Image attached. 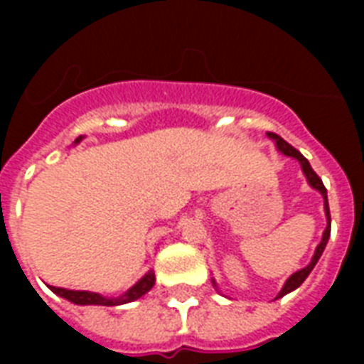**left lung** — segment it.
Wrapping results in <instances>:
<instances>
[{"label":"left lung","mask_w":364,"mask_h":364,"mask_svg":"<svg viewBox=\"0 0 364 364\" xmlns=\"http://www.w3.org/2000/svg\"><path fill=\"white\" fill-rule=\"evenodd\" d=\"M268 137H270L272 141L276 143V149L279 151V153H283L285 156H291V159H294L296 162L300 164V168H302V173L306 176V181H308V185H310L311 188H316L317 193L321 194L323 196V208H325V217H327V227H325V232H323V238L321 242H319V245L316 247V253H314V257H311V260L308 262V264L304 266V268H300L299 272H294L293 276L289 277L287 282L283 283L282 291L277 293L276 299H282V296H285V294L293 293L294 289H299L302 283H304V279L308 276H310V272L314 270V266L317 264V260L321 259L323 251H325V247H327V242L328 238H331V211H328V200H327V188H325V185H323V181L319 179V176H317L316 171L311 170L310 162L302 156V154L296 151L294 147H291L283 137H279L277 134H272V132H268ZM213 282V287H217L215 279H211Z\"/></svg>","instance_id":"left-lung-1"}]
</instances>
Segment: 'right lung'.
<instances>
[{"label":"right lung","mask_w":364,"mask_h":364,"mask_svg":"<svg viewBox=\"0 0 364 364\" xmlns=\"http://www.w3.org/2000/svg\"><path fill=\"white\" fill-rule=\"evenodd\" d=\"M82 141V136H79L73 141V145ZM154 285V272L149 270L145 276L139 279L137 283H134L126 293H122L121 296H104V294L100 293H90V291H73V289H64V287H53V285H48L53 293H56L62 299L70 300L73 304L77 306H121V304H128V302H134V300L141 299L143 294L149 293Z\"/></svg>","instance_id":"1"}]
</instances>
